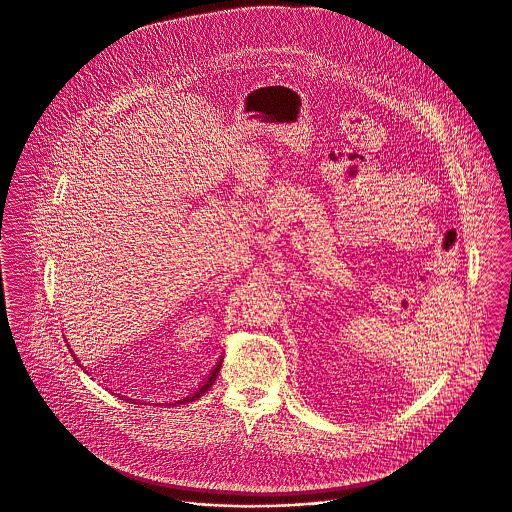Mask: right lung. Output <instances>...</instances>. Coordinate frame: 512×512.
I'll use <instances>...</instances> for the list:
<instances>
[{
	"label": "right lung",
	"mask_w": 512,
	"mask_h": 512,
	"mask_svg": "<svg viewBox=\"0 0 512 512\" xmlns=\"http://www.w3.org/2000/svg\"><path fill=\"white\" fill-rule=\"evenodd\" d=\"M220 365H222V359L216 363V367L202 379V383L198 385V389L196 391H192L190 395H186V397H182V399H178V401H174L171 405H182V403H188V401H194V399H198L200 395H204L210 387H212V383L216 381V377H218V371H220ZM135 403V401H133Z\"/></svg>",
	"instance_id": "obj_1"
}]
</instances>
